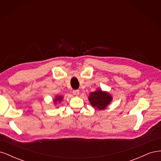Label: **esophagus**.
<instances>
[{
	"instance_id": "obj_1",
	"label": "esophagus",
	"mask_w": 161,
	"mask_h": 161,
	"mask_svg": "<svg viewBox=\"0 0 161 161\" xmlns=\"http://www.w3.org/2000/svg\"><path fill=\"white\" fill-rule=\"evenodd\" d=\"M73 94L75 95H79V90H74L73 91Z\"/></svg>"
}]
</instances>
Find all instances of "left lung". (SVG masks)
Segmentation results:
<instances>
[{
	"instance_id": "8db88e82",
	"label": "left lung",
	"mask_w": 161,
	"mask_h": 161,
	"mask_svg": "<svg viewBox=\"0 0 161 161\" xmlns=\"http://www.w3.org/2000/svg\"><path fill=\"white\" fill-rule=\"evenodd\" d=\"M89 99L92 107L99 110L104 109L109 105L111 101V97L106 92L98 90L95 92H92Z\"/></svg>"
}]
</instances>
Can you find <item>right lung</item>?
I'll list each match as a JSON object with an SVG mask.
<instances>
[{
  "label": "right lung",
  "instance_id": "obj_1",
  "mask_svg": "<svg viewBox=\"0 0 161 161\" xmlns=\"http://www.w3.org/2000/svg\"><path fill=\"white\" fill-rule=\"evenodd\" d=\"M62 99V97H60H60H56V99H54V102L56 103V102L58 101L60 102V101H61Z\"/></svg>",
  "mask_w": 161,
  "mask_h": 161
}]
</instances>
